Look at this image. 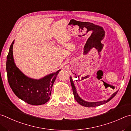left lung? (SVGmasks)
<instances>
[{
  "label": "left lung",
  "instance_id": "8db88e82",
  "mask_svg": "<svg viewBox=\"0 0 131 131\" xmlns=\"http://www.w3.org/2000/svg\"><path fill=\"white\" fill-rule=\"evenodd\" d=\"M70 82H71V87H72V89H73V93L74 94V98L76 100V101L78 102V103L81 104V106H83L84 107H96V106H100V105L103 104L104 103H107V102H109L110 100H111L116 95L117 91L115 92L114 94H113L111 95V96L110 97V98H109L107 101H103L102 102H86L83 101V99H82L79 96V95H78L76 91V89L74 86V84L73 83V79L71 78V77H70Z\"/></svg>",
  "mask_w": 131,
  "mask_h": 131
}]
</instances>
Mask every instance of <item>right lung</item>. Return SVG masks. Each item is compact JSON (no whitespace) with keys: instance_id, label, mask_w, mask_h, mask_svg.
<instances>
[{"instance_id":"1","label":"right lung","mask_w":131,"mask_h":131,"mask_svg":"<svg viewBox=\"0 0 131 131\" xmlns=\"http://www.w3.org/2000/svg\"><path fill=\"white\" fill-rule=\"evenodd\" d=\"M10 46L7 57L6 69L8 81L15 94L26 103L37 106L45 104L49 100L53 84L60 70L40 79H33L25 76L14 62L12 48Z\"/></svg>"}]
</instances>
